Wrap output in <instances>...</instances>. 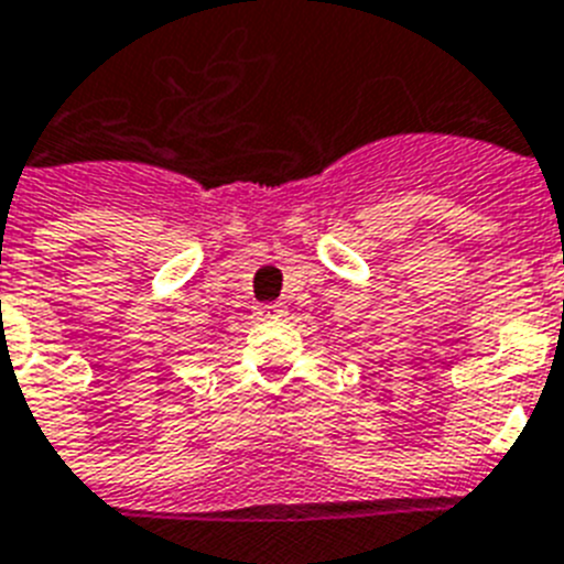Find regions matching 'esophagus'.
<instances>
[{"mask_svg":"<svg viewBox=\"0 0 564 564\" xmlns=\"http://www.w3.org/2000/svg\"><path fill=\"white\" fill-rule=\"evenodd\" d=\"M288 308L282 302H259L253 305V316L256 319H279V316H285Z\"/></svg>","mask_w":564,"mask_h":564,"instance_id":"1","label":"esophagus"}]
</instances>
